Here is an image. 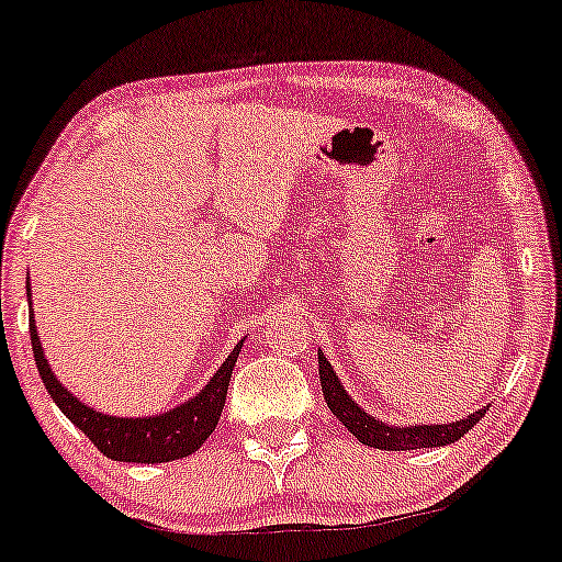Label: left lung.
<instances>
[{"mask_svg":"<svg viewBox=\"0 0 562 562\" xmlns=\"http://www.w3.org/2000/svg\"><path fill=\"white\" fill-rule=\"evenodd\" d=\"M319 380H322V396H325L327 406L340 423L351 430L364 447L372 449H385V451H406V449H434V447H447V443L460 441L462 436L473 428L475 423L486 415V406L473 415L462 417L457 423H443V425H389L378 417H372L370 412L362 409L348 391L344 389L338 375H335L333 364L327 362L325 353L319 351Z\"/></svg>","mask_w":562,"mask_h":562,"instance_id":"1","label":"left lung"}]
</instances>
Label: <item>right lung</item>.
<instances>
[{"label": "right lung", "instance_id": "obj_1", "mask_svg": "<svg viewBox=\"0 0 562 562\" xmlns=\"http://www.w3.org/2000/svg\"><path fill=\"white\" fill-rule=\"evenodd\" d=\"M29 327L38 375H42L44 385H47L49 396H53L55 404L63 409V415H66L105 457H111L115 462H142V465L190 457L192 451L203 447L205 438L214 434L218 417H222L224 402H227L232 370H235V362L237 357H240V348L245 340L243 338L240 344L232 348V353L214 372V378H211L195 396L187 398L184 404H177L173 409L150 417H115L83 404L79 396H74V393L55 378L53 367H49L47 357H44L42 340H38L34 312H31L29 317Z\"/></svg>", "mask_w": 562, "mask_h": 562}]
</instances>
